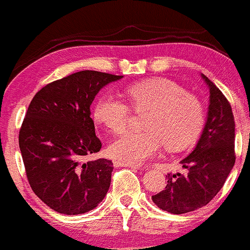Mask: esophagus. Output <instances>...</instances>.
I'll list each match as a JSON object with an SVG mask.
<instances>
[{
    "instance_id": "esophagus-1",
    "label": "esophagus",
    "mask_w": 250,
    "mask_h": 250,
    "mask_svg": "<svg viewBox=\"0 0 250 250\" xmlns=\"http://www.w3.org/2000/svg\"><path fill=\"white\" fill-rule=\"evenodd\" d=\"M115 166H120V167H129V168H140L138 165L135 164H127V163H121V161H115L114 163Z\"/></svg>"
}]
</instances>
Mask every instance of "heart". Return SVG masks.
Returning <instances> with one entry per match:
<instances>
[{"mask_svg":"<svg viewBox=\"0 0 250 250\" xmlns=\"http://www.w3.org/2000/svg\"><path fill=\"white\" fill-rule=\"evenodd\" d=\"M135 111H147L144 131L129 130L109 146L112 158L127 164H139L154 156L166 146L178 150L190 146L199 135L204 122V108L194 95L171 79L154 78L130 85L125 90ZM95 122L117 134L125 129L130 109L111 94L98 96L92 108Z\"/></svg>","mask_w":250,"mask_h":250,"instance_id":"b5f03b06","label":"heart"}]
</instances>
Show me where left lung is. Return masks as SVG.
Here are the masks:
<instances>
[{"label":"left lung","mask_w":250,"mask_h":250,"mask_svg":"<svg viewBox=\"0 0 250 250\" xmlns=\"http://www.w3.org/2000/svg\"><path fill=\"white\" fill-rule=\"evenodd\" d=\"M202 77L209 85L210 105L201 139L180 161L185 173L167 174L165 190L152 196L160 209L174 215L205 207L223 188L236 160L231 105L208 77Z\"/></svg>","instance_id":"left-lung-1"}]
</instances>
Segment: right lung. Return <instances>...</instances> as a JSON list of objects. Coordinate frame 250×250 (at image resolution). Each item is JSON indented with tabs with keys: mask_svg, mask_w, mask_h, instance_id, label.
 <instances>
[{
	"mask_svg": "<svg viewBox=\"0 0 250 250\" xmlns=\"http://www.w3.org/2000/svg\"><path fill=\"white\" fill-rule=\"evenodd\" d=\"M122 76L85 70L54 81L33 97L19 133L27 179L52 210L79 215L95 209L109 190L111 160L100 152L90 105L104 85Z\"/></svg>",
	"mask_w": 250,
	"mask_h": 250,
	"instance_id": "1",
	"label": "right lung"
}]
</instances>
